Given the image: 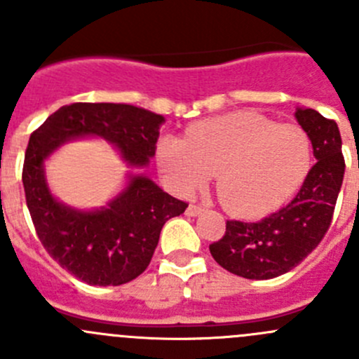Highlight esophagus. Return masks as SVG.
<instances>
[{"mask_svg":"<svg viewBox=\"0 0 359 359\" xmlns=\"http://www.w3.org/2000/svg\"><path fill=\"white\" fill-rule=\"evenodd\" d=\"M203 212V208L200 205H189L187 206V210H186V213L189 217H196V215H200V213Z\"/></svg>","mask_w":359,"mask_h":359,"instance_id":"obj_1","label":"esophagus"}]
</instances>
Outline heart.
<instances>
[{
  "label": "heart",
  "mask_w": 359,
  "mask_h": 359,
  "mask_svg": "<svg viewBox=\"0 0 359 359\" xmlns=\"http://www.w3.org/2000/svg\"><path fill=\"white\" fill-rule=\"evenodd\" d=\"M156 163L173 193L189 196L217 172L224 208L259 219L280 208L313 166L311 139L300 126L278 125L253 111H234L194 123L179 137H161Z\"/></svg>",
  "instance_id": "heart-1"
}]
</instances>
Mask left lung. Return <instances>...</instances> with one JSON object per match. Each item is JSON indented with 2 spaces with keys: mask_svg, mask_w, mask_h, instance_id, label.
<instances>
[{
  "mask_svg": "<svg viewBox=\"0 0 359 359\" xmlns=\"http://www.w3.org/2000/svg\"><path fill=\"white\" fill-rule=\"evenodd\" d=\"M295 118L316 158L297 196L260 222L227 220L222 240L210 245L219 266L247 280H271L299 266L320 245L334 217L346 168L339 126L306 107H297Z\"/></svg>",
  "mask_w": 359,
  "mask_h": 359,
  "instance_id": "left-lung-1",
  "label": "left lung"
}]
</instances>
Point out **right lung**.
<instances>
[{
  "label": "right lung",
  "mask_w": 359,
  "mask_h": 359,
  "mask_svg": "<svg viewBox=\"0 0 359 359\" xmlns=\"http://www.w3.org/2000/svg\"><path fill=\"white\" fill-rule=\"evenodd\" d=\"M163 123L161 114L130 104L76 102L32 132L22 170L29 213L50 257L78 280L99 287L135 280L149 266L166 220L186 212L187 203L170 196L149 177L132 173L107 206L72 208L50 191L45 159L69 140L102 137L126 165L142 168L156 153Z\"/></svg>",
  "instance_id": "1"
}]
</instances>
